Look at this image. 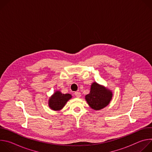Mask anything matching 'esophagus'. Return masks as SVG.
Instances as JSON below:
<instances>
[{
  "instance_id": "1",
  "label": "esophagus",
  "mask_w": 152,
  "mask_h": 152,
  "mask_svg": "<svg viewBox=\"0 0 152 152\" xmlns=\"http://www.w3.org/2000/svg\"><path fill=\"white\" fill-rule=\"evenodd\" d=\"M75 94L76 97H80L81 96V94H80V92H77L76 91V92L75 93Z\"/></svg>"
}]
</instances>
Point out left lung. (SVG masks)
Returning a JSON list of instances; mask_svg holds the SVG:
<instances>
[{
    "mask_svg": "<svg viewBox=\"0 0 152 152\" xmlns=\"http://www.w3.org/2000/svg\"><path fill=\"white\" fill-rule=\"evenodd\" d=\"M113 97V93L104 86L94 82L91 85L90 92L86 95L85 100L94 110H100L109 104Z\"/></svg>",
    "mask_w": 152,
    "mask_h": 152,
    "instance_id": "1",
    "label": "left lung"
}]
</instances>
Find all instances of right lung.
Wrapping results in <instances>:
<instances>
[{
	"label": "right lung",
	"instance_id": "right-lung-1",
	"mask_svg": "<svg viewBox=\"0 0 152 152\" xmlns=\"http://www.w3.org/2000/svg\"><path fill=\"white\" fill-rule=\"evenodd\" d=\"M72 97L70 94H62L59 91H55L49 100V106L52 110L59 111Z\"/></svg>",
	"mask_w": 152,
	"mask_h": 152
}]
</instances>
